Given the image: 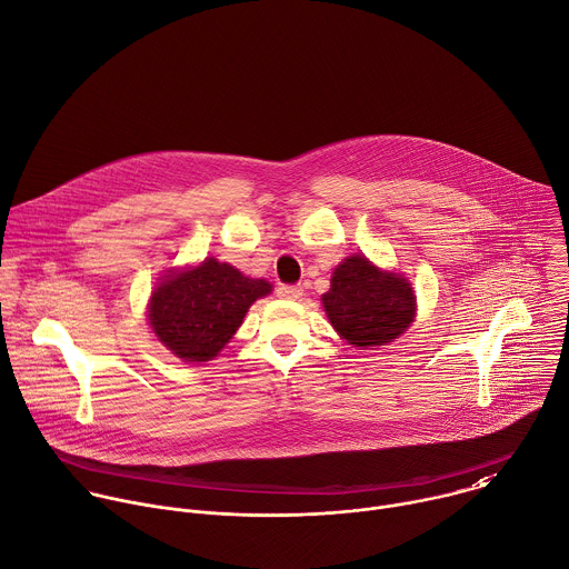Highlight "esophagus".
<instances>
[{
  "label": "esophagus",
  "instance_id": "1",
  "mask_svg": "<svg viewBox=\"0 0 569 569\" xmlns=\"http://www.w3.org/2000/svg\"><path fill=\"white\" fill-rule=\"evenodd\" d=\"M301 295H303L301 286H288V283L277 286V297H281V299H299Z\"/></svg>",
  "mask_w": 569,
  "mask_h": 569
}]
</instances>
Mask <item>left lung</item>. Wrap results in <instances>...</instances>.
I'll return each instance as SVG.
<instances>
[{
  "mask_svg": "<svg viewBox=\"0 0 569 569\" xmlns=\"http://www.w3.org/2000/svg\"><path fill=\"white\" fill-rule=\"evenodd\" d=\"M321 301L335 330L355 346H385L398 339L416 315L409 281L377 270L366 257H350L337 266Z\"/></svg>",
  "mask_w": 569,
  "mask_h": 569,
  "instance_id": "left-lung-1",
  "label": "left lung"
}]
</instances>
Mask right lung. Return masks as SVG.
<instances>
[{
    "instance_id": "obj_1",
    "label": "right lung",
    "mask_w": 569,
    "mask_h": 569,
    "mask_svg": "<svg viewBox=\"0 0 569 569\" xmlns=\"http://www.w3.org/2000/svg\"><path fill=\"white\" fill-rule=\"evenodd\" d=\"M263 279L206 259L199 268L164 277L153 290L149 321L158 339L184 361H208L232 339L248 308L270 295Z\"/></svg>"
}]
</instances>
